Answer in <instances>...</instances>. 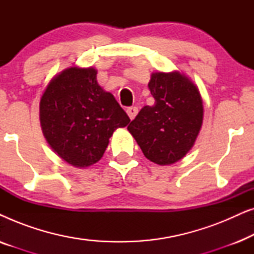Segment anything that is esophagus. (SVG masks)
<instances>
[{"instance_id":"esophagus-1","label":"esophagus","mask_w":254,"mask_h":254,"mask_svg":"<svg viewBox=\"0 0 254 254\" xmlns=\"http://www.w3.org/2000/svg\"><path fill=\"white\" fill-rule=\"evenodd\" d=\"M137 112H138V110H137V107H135V106H131V107H128L127 109V114H128V117L130 118V120H133L135 117H136V114H137Z\"/></svg>"}]
</instances>
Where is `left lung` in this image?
<instances>
[{
  "instance_id": "8db88e82",
  "label": "left lung",
  "mask_w": 254,
  "mask_h": 254,
  "mask_svg": "<svg viewBox=\"0 0 254 254\" xmlns=\"http://www.w3.org/2000/svg\"><path fill=\"white\" fill-rule=\"evenodd\" d=\"M148 86L155 104L144 106L127 129L149 161L173 164L192 149L199 135L202 99L196 85L179 71L152 72Z\"/></svg>"
}]
</instances>
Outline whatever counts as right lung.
<instances>
[{"mask_svg":"<svg viewBox=\"0 0 254 254\" xmlns=\"http://www.w3.org/2000/svg\"><path fill=\"white\" fill-rule=\"evenodd\" d=\"M39 118L53 151L76 168L98 162L113 131L130 121L112 93L98 84L92 67H70L54 76L41 96Z\"/></svg>","mask_w":254,"mask_h":254,"instance_id":"1","label":"right lung"}]
</instances>
